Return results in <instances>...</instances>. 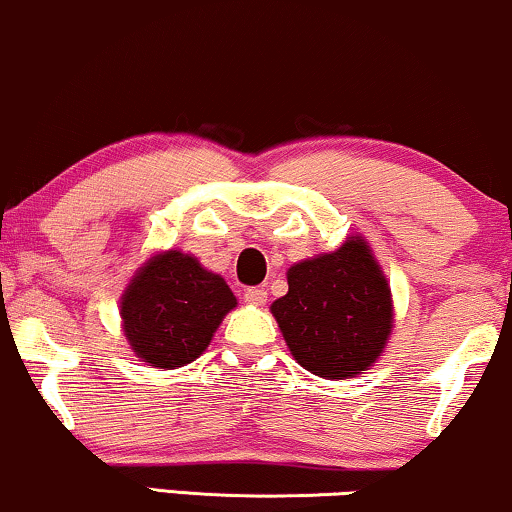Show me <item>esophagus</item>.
Here are the masks:
<instances>
[{"label":"esophagus","mask_w":512,"mask_h":512,"mask_svg":"<svg viewBox=\"0 0 512 512\" xmlns=\"http://www.w3.org/2000/svg\"><path fill=\"white\" fill-rule=\"evenodd\" d=\"M244 300H247L249 305H265V300H268V291L261 289V286H251V289L244 291Z\"/></svg>","instance_id":"esophagus-1"}]
</instances>
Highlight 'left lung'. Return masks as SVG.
<instances>
[{
	"instance_id": "1",
	"label": "left lung",
	"mask_w": 512,
	"mask_h": 512,
	"mask_svg": "<svg viewBox=\"0 0 512 512\" xmlns=\"http://www.w3.org/2000/svg\"><path fill=\"white\" fill-rule=\"evenodd\" d=\"M289 293L270 307L293 359L326 380L380 359L394 328L391 289L368 242L347 237L331 254L291 265Z\"/></svg>"
}]
</instances>
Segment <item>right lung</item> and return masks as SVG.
Returning <instances> with one entry per match:
<instances>
[{
	"label": "right lung",
	"instance_id": "1",
	"mask_svg": "<svg viewBox=\"0 0 512 512\" xmlns=\"http://www.w3.org/2000/svg\"><path fill=\"white\" fill-rule=\"evenodd\" d=\"M237 300L221 275L177 249L151 256L121 296L125 340L139 361L181 368L212 342Z\"/></svg>",
	"mask_w": 512,
	"mask_h": 512
}]
</instances>
